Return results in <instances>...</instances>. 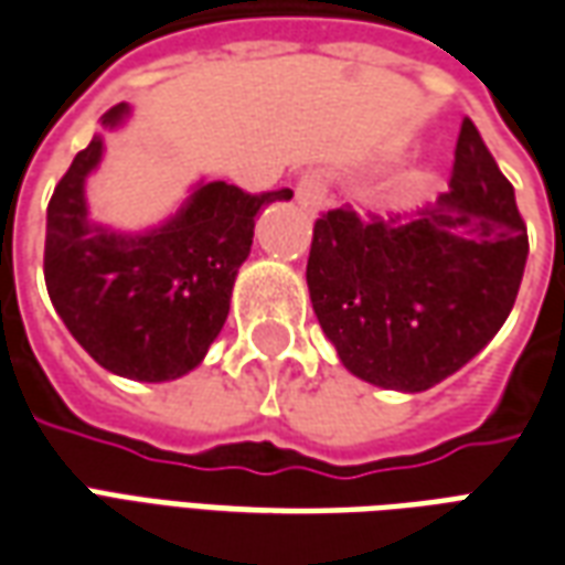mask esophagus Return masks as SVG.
<instances>
[{
	"label": "esophagus",
	"mask_w": 565,
	"mask_h": 565,
	"mask_svg": "<svg viewBox=\"0 0 565 565\" xmlns=\"http://www.w3.org/2000/svg\"><path fill=\"white\" fill-rule=\"evenodd\" d=\"M296 202L318 211L330 202V181L320 172H302L296 181Z\"/></svg>",
	"instance_id": "34e87169"
}]
</instances>
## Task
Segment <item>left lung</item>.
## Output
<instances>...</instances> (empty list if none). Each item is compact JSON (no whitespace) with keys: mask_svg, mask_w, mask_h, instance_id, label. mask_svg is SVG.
Here are the masks:
<instances>
[{"mask_svg":"<svg viewBox=\"0 0 565 565\" xmlns=\"http://www.w3.org/2000/svg\"><path fill=\"white\" fill-rule=\"evenodd\" d=\"M530 242L514 186L466 117L450 190L426 209H332L315 223L308 294L356 379L420 393L454 375L509 318Z\"/></svg>","mask_w":565,"mask_h":565,"instance_id":"obj_1","label":"left lung"}]
</instances>
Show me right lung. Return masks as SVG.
I'll return each mask as SVG.
<instances>
[{"mask_svg":"<svg viewBox=\"0 0 565 565\" xmlns=\"http://www.w3.org/2000/svg\"><path fill=\"white\" fill-rule=\"evenodd\" d=\"M127 115V105H115L103 127L115 129ZM99 160L103 136H93L51 196L47 294L75 342L103 369L132 381L181 379L226 323L254 217L294 190L245 193L226 181H199L162 226L129 235L87 217L84 181Z\"/></svg>","mask_w":565,"mask_h":565,"instance_id":"obj_1","label":"right lung"}]
</instances>
